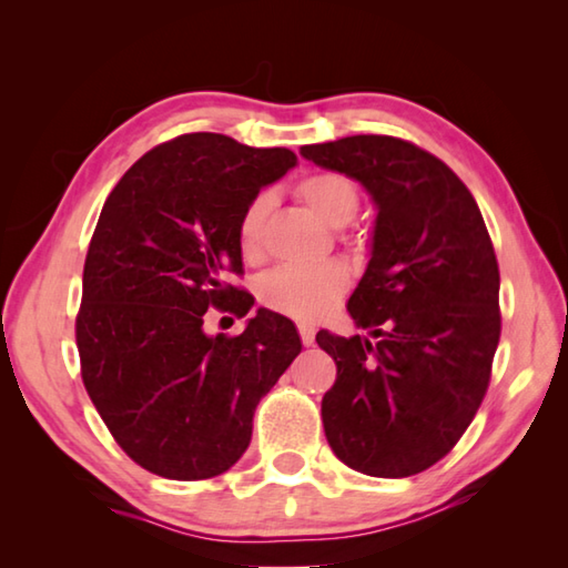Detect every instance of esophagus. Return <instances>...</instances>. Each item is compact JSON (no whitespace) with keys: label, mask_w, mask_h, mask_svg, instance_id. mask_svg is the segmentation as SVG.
<instances>
[{"label":"esophagus","mask_w":568,"mask_h":568,"mask_svg":"<svg viewBox=\"0 0 568 568\" xmlns=\"http://www.w3.org/2000/svg\"><path fill=\"white\" fill-rule=\"evenodd\" d=\"M297 332H300V339H303L305 346L315 344V327H312V324H297Z\"/></svg>","instance_id":"34e87169"}]
</instances>
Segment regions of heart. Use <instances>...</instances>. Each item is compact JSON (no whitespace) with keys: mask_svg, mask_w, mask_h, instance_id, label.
Returning a JSON list of instances; mask_svg holds the SVG:
<instances>
[{"mask_svg":"<svg viewBox=\"0 0 568 568\" xmlns=\"http://www.w3.org/2000/svg\"><path fill=\"white\" fill-rule=\"evenodd\" d=\"M295 195L334 229L354 222L361 195L352 178L336 171H312L297 180ZM271 212V195L258 192L248 200L236 224V244L241 258L256 263L263 256V226ZM348 287V271L342 263L283 265L261 277V303L293 320L315 322L339 303Z\"/></svg>","mask_w":568,"mask_h":568,"instance_id":"b5f03b06","label":"heart"}]
</instances>
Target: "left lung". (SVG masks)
I'll return each instance as SVG.
<instances>
[{"instance_id":"left-lung-1","label":"left lung","mask_w":568,"mask_h":568,"mask_svg":"<svg viewBox=\"0 0 568 568\" xmlns=\"http://www.w3.org/2000/svg\"><path fill=\"white\" fill-rule=\"evenodd\" d=\"M300 153L378 204L368 268L348 300L361 329L317 334L336 364L324 434L348 468L405 478L449 454L484 403L500 339V271L468 187L413 141L358 134Z\"/></svg>"}]
</instances>
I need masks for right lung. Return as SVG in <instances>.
Wrapping results in <instances>:
<instances>
[{"label":"right lung","mask_w":568,"mask_h":568,"mask_svg":"<svg viewBox=\"0 0 568 568\" xmlns=\"http://www.w3.org/2000/svg\"><path fill=\"white\" fill-rule=\"evenodd\" d=\"M287 149L224 134L175 136L129 168L84 258L75 342L84 390L124 454L173 480L224 474L246 452L253 409L300 354L295 324L258 310L241 334L207 336V310L244 317L253 295L236 224Z\"/></svg>","instance_id":"obj_1"}]
</instances>
